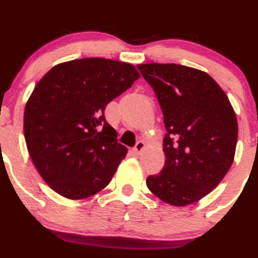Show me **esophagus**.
Masks as SVG:
<instances>
[{"instance_id": "obj_1", "label": "esophagus", "mask_w": 258, "mask_h": 258, "mask_svg": "<svg viewBox=\"0 0 258 258\" xmlns=\"http://www.w3.org/2000/svg\"><path fill=\"white\" fill-rule=\"evenodd\" d=\"M144 149H145V143L142 142V141H139L137 144H136V147H135V149H133V150H135V154L136 155H141L143 153V150H144Z\"/></svg>"}]
</instances>
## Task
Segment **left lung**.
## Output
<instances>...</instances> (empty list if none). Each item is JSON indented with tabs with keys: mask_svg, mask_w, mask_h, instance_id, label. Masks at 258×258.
<instances>
[{
	"mask_svg": "<svg viewBox=\"0 0 258 258\" xmlns=\"http://www.w3.org/2000/svg\"><path fill=\"white\" fill-rule=\"evenodd\" d=\"M163 113V169L147 179L157 198L186 207L206 197L233 163L238 121L231 102L209 74L176 63L138 64Z\"/></svg>",
	"mask_w": 258,
	"mask_h": 258,
	"instance_id": "1",
	"label": "left lung"
}]
</instances>
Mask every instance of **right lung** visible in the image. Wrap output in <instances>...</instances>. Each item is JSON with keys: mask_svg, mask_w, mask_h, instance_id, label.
Instances as JSON below:
<instances>
[{"mask_svg": "<svg viewBox=\"0 0 258 258\" xmlns=\"http://www.w3.org/2000/svg\"><path fill=\"white\" fill-rule=\"evenodd\" d=\"M139 78L131 63L86 57L56 64L37 83L25 105V142L60 196L84 200L109 184L127 149L105 121V105Z\"/></svg>", "mask_w": 258, "mask_h": 258, "instance_id": "add662e5", "label": "right lung"}]
</instances>
